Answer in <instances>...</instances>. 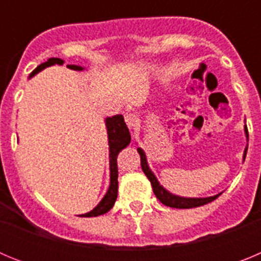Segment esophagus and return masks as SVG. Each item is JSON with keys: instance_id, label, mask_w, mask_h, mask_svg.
I'll list each match as a JSON object with an SVG mask.
<instances>
[{"instance_id": "obj_1", "label": "esophagus", "mask_w": 261, "mask_h": 261, "mask_svg": "<svg viewBox=\"0 0 261 261\" xmlns=\"http://www.w3.org/2000/svg\"><path fill=\"white\" fill-rule=\"evenodd\" d=\"M125 123L129 128H135L136 125L138 124V117L137 115L132 114V112H129V114L125 115Z\"/></svg>"}]
</instances>
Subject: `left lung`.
<instances>
[{"label":"left lung","mask_w":261,"mask_h":261,"mask_svg":"<svg viewBox=\"0 0 261 261\" xmlns=\"http://www.w3.org/2000/svg\"><path fill=\"white\" fill-rule=\"evenodd\" d=\"M244 133H246V137L248 138V129L246 125H244ZM247 149L248 147L246 146V149H244V154H243V161L244 158H246V154H247ZM137 151L138 154H140V156H141L142 171H144V174L146 175L147 179L150 180L151 187H153L154 195L156 196V199H158L159 201L162 202V204L167 205V206H170V208H176V209L197 208V206H201V205L212 202L213 200H216L217 197L221 195V193H218V195L211 196V197H181V196L172 195V193L168 192L166 188H163V186L159 184L158 179H156L155 175L153 174V171H151L149 165H147L145 151L142 150L141 147H137Z\"/></svg>","instance_id":"1"}]
</instances>
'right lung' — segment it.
I'll return each mask as SVG.
<instances>
[{"mask_svg": "<svg viewBox=\"0 0 261 261\" xmlns=\"http://www.w3.org/2000/svg\"><path fill=\"white\" fill-rule=\"evenodd\" d=\"M62 65L64 64V60L57 59V57H52L48 61L43 62L35 70L32 71L30 74V78L34 77L35 74H38L39 71H41L43 69L48 68V66L52 65ZM69 69H73V70H84L82 66L78 65H68ZM106 128H107V135H108V146H110V188H108L107 193L105 195V197L102 199V201L96 205L95 208L93 209L89 213L81 214L82 217H96L100 216V214H105L110 211L112 206H114L115 201L117 199V163L116 158L117 154L123 150L124 147H126L130 142V133H129V129L126 126L125 121H124L123 115H115L112 117H107L106 119Z\"/></svg>", "mask_w": 261, "mask_h": 261, "instance_id": "add662e5", "label": "right lung"}]
</instances>
